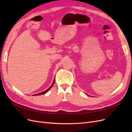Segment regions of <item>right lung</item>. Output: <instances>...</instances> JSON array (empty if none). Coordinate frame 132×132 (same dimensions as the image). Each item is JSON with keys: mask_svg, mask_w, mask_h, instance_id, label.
I'll return each mask as SVG.
<instances>
[{"mask_svg": "<svg viewBox=\"0 0 132 132\" xmlns=\"http://www.w3.org/2000/svg\"><path fill=\"white\" fill-rule=\"evenodd\" d=\"M54 81H55V78H54V80H53V83H52V84L51 85V86L49 87L48 89H47L46 90H45V91H43V92H42V93H38V94H34V95H33L32 96H38V95H43V94H45L46 93H47L48 91L50 90V89L53 86V84H54Z\"/></svg>", "mask_w": 132, "mask_h": 132, "instance_id": "right-lung-1", "label": "right lung"}]
</instances>
